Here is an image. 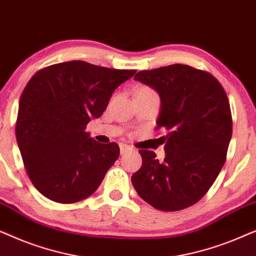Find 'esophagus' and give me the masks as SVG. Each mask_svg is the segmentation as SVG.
<instances>
[{"instance_id":"34e87169","label":"esophagus","mask_w":256,"mask_h":256,"mask_svg":"<svg viewBox=\"0 0 256 256\" xmlns=\"http://www.w3.org/2000/svg\"><path fill=\"white\" fill-rule=\"evenodd\" d=\"M129 150H132L130 146H127V144H124V143H120V152H121V154L127 152H129Z\"/></svg>"}]
</instances>
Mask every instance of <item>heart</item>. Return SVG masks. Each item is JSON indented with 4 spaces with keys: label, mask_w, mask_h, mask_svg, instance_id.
I'll use <instances>...</instances> for the list:
<instances>
[{
    "label": "heart",
    "mask_w": 256,
    "mask_h": 256,
    "mask_svg": "<svg viewBox=\"0 0 256 256\" xmlns=\"http://www.w3.org/2000/svg\"><path fill=\"white\" fill-rule=\"evenodd\" d=\"M143 90H148V88H143Z\"/></svg>",
    "instance_id": "heart-1"
}]
</instances>
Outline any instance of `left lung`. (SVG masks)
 <instances>
[{"mask_svg":"<svg viewBox=\"0 0 256 256\" xmlns=\"http://www.w3.org/2000/svg\"><path fill=\"white\" fill-rule=\"evenodd\" d=\"M135 80L160 98L156 124L164 128L166 158L140 150L141 169L132 183L143 200L160 211H180L204 197L225 163L232 138L230 102L212 74L174 64L141 71Z\"/></svg>","mask_w":256,"mask_h":256,"instance_id":"8db88e82","label":"left lung"}]
</instances>
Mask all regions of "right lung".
I'll return each mask as SVG.
<instances>
[{
	"instance_id": "add662e5",
	"label": "right lung",
	"mask_w": 256,
	"mask_h": 256,
	"mask_svg": "<svg viewBox=\"0 0 256 256\" xmlns=\"http://www.w3.org/2000/svg\"><path fill=\"white\" fill-rule=\"evenodd\" d=\"M135 73L72 60L29 80L20 99L16 138L30 180L44 197L72 204L99 188L120 148L92 140L86 126Z\"/></svg>"
}]
</instances>
